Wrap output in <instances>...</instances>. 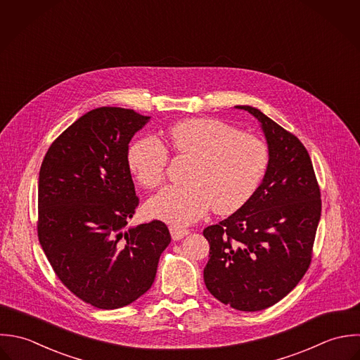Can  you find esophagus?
Masks as SVG:
<instances>
[{"instance_id":"1","label":"esophagus","mask_w":360,"mask_h":360,"mask_svg":"<svg viewBox=\"0 0 360 360\" xmlns=\"http://www.w3.org/2000/svg\"><path fill=\"white\" fill-rule=\"evenodd\" d=\"M169 231H170V235H172V239L173 240L183 239L190 233V231H187L184 228H180V226H170Z\"/></svg>"}]
</instances>
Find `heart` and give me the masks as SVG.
<instances>
[{"mask_svg": "<svg viewBox=\"0 0 360 360\" xmlns=\"http://www.w3.org/2000/svg\"><path fill=\"white\" fill-rule=\"evenodd\" d=\"M169 148L191 158L186 186H169L150 197L145 211L172 225H190L212 207L219 215L241 208L259 186L268 167V148L258 136L214 119H186L167 129ZM167 150L155 138L135 141L127 163L146 188L165 179Z\"/></svg>", "mask_w": 360, "mask_h": 360, "instance_id": "obj_1", "label": "heart"}]
</instances>
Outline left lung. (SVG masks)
<instances>
[{"label":"left lung","instance_id":"8db88e82","mask_svg":"<svg viewBox=\"0 0 360 360\" xmlns=\"http://www.w3.org/2000/svg\"><path fill=\"white\" fill-rule=\"evenodd\" d=\"M268 146L261 184L235 214L205 228L210 259L204 281L219 302L259 311L283 299L303 278L321 217L320 188L303 143L252 106Z\"/></svg>","mask_w":360,"mask_h":360}]
</instances>
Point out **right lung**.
Masks as SVG:
<instances>
[{
    "label": "right lung",
    "instance_id": "add662e5",
    "mask_svg": "<svg viewBox=\"0 0 360 360\" xmlns=\"http://www.w3.org/2000/svg\"><path fill=\"white\" fill-rule=\"evenodd\" d=\"M149 119L131 109H94L51 143L40 167L41 248L60 281L98 309L142 296L170 243L160 221L127 228L138 205L128 143Z\"/></svg>",
    "mask_w": 360,
    "mask_h": 360
}]
</instances>
